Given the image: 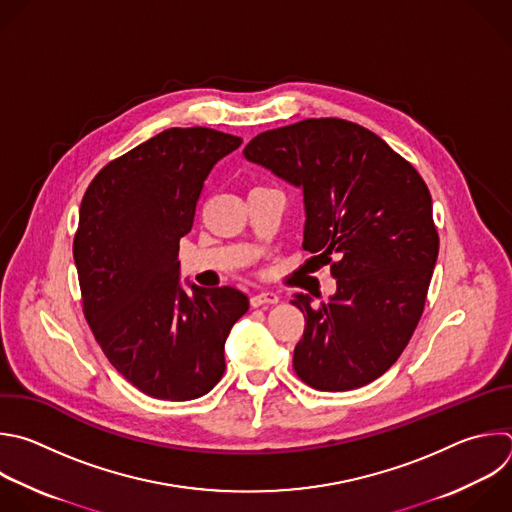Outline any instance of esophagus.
<instances>
[{
  "label": "esophagus",
  "mask_w": 512,
  "mask_h": 512,
  "mask_svg": "<svg viewBox=\"0 0 512 512\" xmlns=\"http://www.w3.org/2000/svg\"><path fill=\"white\" fill-rule=\"evenodd\" d=\"M279 301V295L273 293V291H261V293H255L251 297V305L253 307H261V305H273Z\"/></svg>",
  "instance_id": "obj_1"
}]
</instances>
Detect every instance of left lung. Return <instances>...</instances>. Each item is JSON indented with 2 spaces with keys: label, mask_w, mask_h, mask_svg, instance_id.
I'll return each instance as SVG.
<instances>
[{
  "label": "left lung",
  "mask_w": 512,
  "mask_h": 512,
  "mask_svg": "<svg viewBox=\"0 0 512 512\" xmlns=\"http://www.w3.org/2000/svg\"><path fill=\"white\" fill-rule=\"evenodd\" d=\"M243 154L303 191V249L337 281L319 307L303 293L291 301L305 313L295 374L321 392L374 382L408 346L438 259L426 183L378 134L342 118L261 132Z\"/></svg>",
  "instance_id": "8db88e82"
}]
</instances>
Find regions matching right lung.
<instances>
[{
    "label": "right lung",
    "instance_id": "add662e5",
    "mask_svg": "<svg viewBox=\"0 0 512 512\" xmlns=\"http://www.w3.org/2000/svg\"><path fill=\"white\" fill-rule=\"evenodd\" d=\"M213 128H168L108 162L74 237L84 317L108 362L142 394L185 402L225 372V342L249 309L235 287H181L179 243L211 168L241 146Z\"/></svg>",
    "mask_w": 512,
    "mask_h": 512
}]
</instances>
